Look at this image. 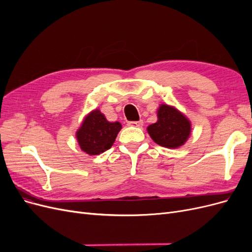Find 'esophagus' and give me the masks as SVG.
Listing matches in <instances>:
<instances>
[{
	"mask_svg": "<svg viewBox=\"0 0 252 252\" xmlns=\"http://www.w3.org/2000/svg\"><path fill=\"white\" fill-rule=\"evenodd\" d=\"M144 124L143 121H136V122H129L128 125L130 126H134V127H142Z\"/></svg>",
	"mask_w": 252,
	"mask_h": 252,
	"instance_id": "1",
	"label": "esophagus"
}]
</instances>
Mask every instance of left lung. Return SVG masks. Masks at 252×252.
I'll use <instances>...</instances> for the list:
<instances>
[{"instance_id":"left-lung-1","label":"left lung","mask_w":252,"mask_h":252,"mask_svg":"<svg viewBox=\"0 0 252 252\" xmlns=\"http://www.w3.org/2000/svg\"><path fill=\"white\" fill-rule=\"evenodd\" d=\"M147 131L159 146L178 148L183 146L189 138L191 124L177 108L162 104L158 109L157 123L149 125Z\"/></svg>"}]
</instances>
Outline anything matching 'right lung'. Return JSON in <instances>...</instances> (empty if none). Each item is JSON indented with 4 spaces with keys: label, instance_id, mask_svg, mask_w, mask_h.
I'll return each mask as SVG.
<instances>
[{
    "label": "right lung",
    "instance_id": "right-lung-1",
    "mask_svg": "<svg viewBox=\"0 0 252 252\" xmlns=\"http://www.w3.org/2000/svg\"><path fill=\"white\" fill-rule=\"evenodd\" d=\"M121 129V123L108 122L100 110L95 109L84 119L75 136L84 152L96 156L111 148Z\"/></svg>",
    "mask_w": 252,
    "mask_h": 252
}]
</instances>
